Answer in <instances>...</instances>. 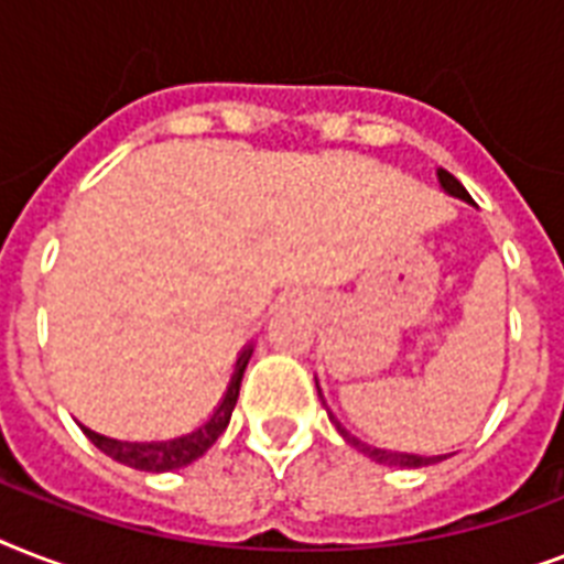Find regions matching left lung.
I'll use <instances>...</instances> for the list:
<instances>
[{"mask_svg": "<svg viewBox=\"0 0 564 564\" xmlns=\"http://www.w3.org/2000/svg\"><path fill=\"white\" fill-rule=\"evenodd\" d=\"M436 178H438V187L445 189L447 195H454V198H463V202L474 204L471 195H468V189L459 184V181L451 175V172L445 170H436ZM316 389H318V380H316ZM318 398H322V403H325V394H322V389H318ZM327 410V403H325ZM327 415H330V421L336 424V430H339V436L348 442V445H354L360 454H366L371 459V463H380V465H394V468H424V465H436L442 463L445 456H419V454H401V451H383V447H375V445H366V442H360L357 436H351L348 430L336 421V415L330 410H327Z\"/></svg>", "mask_w": 564, "mask_h": 564, "instance_id": "1", "label": "left lung"}]
</instances>
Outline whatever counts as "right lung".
Instances as JSON below:
<instances>
[{
  "instance_id": "1",
  "label": "right lung",
  "mask_w": 564,
  "mask_h": 564,
  "mask_svg": "<svg viewBox=\"0 0 564 564\" xmlns=\"http://www.w3.org/2000/svg\"><path fill=\"white\" fill-rule=\"evenodd\" d=\"M251 351L254 345L248 343L242 351H239L237 362H234V375H230V383L221 394V401L216 403V410L207 415V419L198 424V427L181 433V436L172 438H158V442H122V438L101 436L96 430L84 427V436L90 438L93 445L99 447L101 454H108L110 459L128 465V468H137V471H175V468H184V465L195 463L198 456L207 454V447L216 442V438L225 433L230 421V412L237 406L239 398V383H242V371H246L248 360H251Z\"/></svg>"
}]
</instances>
